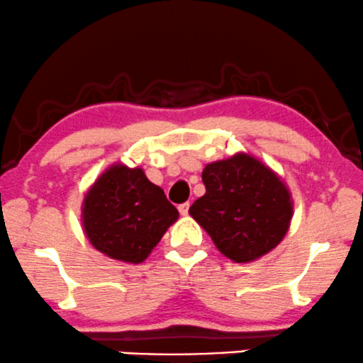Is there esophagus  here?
<instances>
[{
	"mask_svg": "<svg viewBox=\"0 0 363 363\" xmlns=\"http://www.w3.org/2000/svg\"><path fill=\"white\" fill-rule=\"evenodd\" d=\"M189 208H190V203L189 202L180 203V206H178V211H180L182 216H189Z\"/></svg>",
	"mask_w": 363,
	"mask_h": 363,
	"instance_id": "obj_1",
	"label": "esophagus"
}]
</instances>
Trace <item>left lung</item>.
I'll list each match as a JSON object with an SVG mask.
<instances>
[{
	"label": "left lung",
	"instance_id": "left-lung-1",
	"mask_svg": "<svg viewBox=\"0 0 363 363\" xmlns=\"http://www.w3.org/2000/svg\"><path fill=\"white\" fill-rule=\"evenodd\" d=\"M206 195L190 216L233 262H253L284 240L292 219V202L280 178L248 155L207 164Z\"/></svg>",
	"mask_w": 363,
	"mask_h": 363
}]
</instances>
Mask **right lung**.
I'll return each mask as SVG.
<instances>
[{
  "mask_svg": "<svg viewBox=\"0 0 363 363\" xmlns=\"http://www.w3.org/2000/svg\"><path fill=\"white\" fill-rule=\"evenodd\" d=\"M178 219L163 189L140 168L117 164L84 197L83 225L89 242L106 257L140 263Z\"/></svg>",
  "mask_w": 363,
  "mask_h": 363,
  "instance_id": "obj_1",
  "label": "right lung"
}]
</instances>
